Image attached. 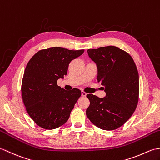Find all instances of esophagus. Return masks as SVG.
<instances>
[{
  "label": "esophagus",
  "mask_w": 160,
  "mask_h": 160,
  "mask_svg": "<svg viewBox=\"0 0 160 160\" xmlns=\"http://www.w3.org/2000/svg\"><path fill=\"white\" fill-rule=\"evenodd\" d=\"M81 95H82V97H86V96L87 95V94L86 93V92H83V91H82V92H81Z\"/></svg>",
  "instance_id": "obj_1"
}]
</instances>
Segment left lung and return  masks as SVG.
<instances>
[{
	"mask_svg": "<svg viewBox=\"0 0 160 160\" xmlns=\"http://www.w3.org/2000/svg\"><path fill=\"white\" fill-rule=\"evenodd\" d=\"M88 56L97 67L98 83L106 95L88 94L86 115L95 126L111 131L123 125L136 109L139 96V75L132 58L113 46L88 49Z\"/></svg>",
	"mask_w": 160,
	"mask_h": 160,
	"instance_id": "obj_1",
	"label": "left lung"
}]
</instances>
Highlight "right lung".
I'll return each mask as SVG.
<instances>
[{"instance_id":"1","label":"right lung","mask_w":160,"mask_h":160,"mask_svg":"<svg viewBox=\"0 0 160 160\" xmlns=\"http://www.w3.org/2000/svg\"><path fill=\"white\" fill-rule=\"evenodd\" d=\"M83 52L52 47L38 51L28 62L21 88L22 97L27 113L42 128H58L68 120L81 92L77 88L66 90L57 81L63 79L70 62Z\"/></svg>"}]
</instances>
